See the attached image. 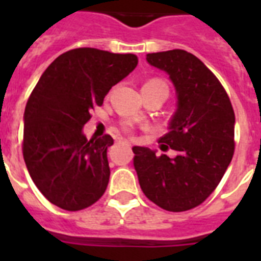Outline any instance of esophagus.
<instances>
[{"instance_id":"1","label":"esophagus","mask_w":261,"mask_h":261,"mask_svg":"<svg viewBox=\"0 0 261 261\" xmlns=\"http://www.w3.org/2000/svg\"><path fill=\"white\" fill-rule=\"evenodd\" d=\"M118 143H123V145H130V142H127V141H124V139H119Z\"/></svg>"}]
</instances>
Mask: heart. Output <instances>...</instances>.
<instances>
[{"label":"heart","mask_w":261,"mask_h":261,"mask_svg":"<svg viewBox=\"0 0 261 261\" xmlns=\"http://www.w3.org/2000/svg\"><path fill=\"white\" fill-rule=\"evenodd\" d=\"M143 87H163V88H165V89H168L167 85H165L163 81H160V80H150V81H147V83L145 84ZM120 128H122L124 133H127V134H130L131 131H133V128H131V124L127 122L122 123V124H120Z\"/></svg>","instance_id":"1"}]
</instances>
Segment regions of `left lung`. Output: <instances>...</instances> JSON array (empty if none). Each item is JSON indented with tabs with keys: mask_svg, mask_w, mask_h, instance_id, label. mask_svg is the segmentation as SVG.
I'll use <instances>...</instances> for the list:
<instances>
[{
	"mask_svg": "<svg viewBox=\"0 0 261 261\" xmlns=\"http://www.w3.org/2000/svg\"><path fill=\"white\" fill-rule=\"evenodd\" d=\"M167 71L177 93V110L161 149L174 159L134 146V168L146 198L164 210L187 211L202 204L223 177L234 154V111L226 90L191 53L169 50L146 55Z\"/></svg>",
	"mask_w": 261,
	"mask_h": 261,
	"instance_id": "1",
	"label": "left lung"
}]
</instances>
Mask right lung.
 <instances>
[{
    "label": "right lung",
    "mask_w": 261,
    "mask_h": 261,
    "mask_svg": "<svg viewBox=\"0 0 261 261\" xmlns=\"http://www.w3.org/2000/svg\"><path fill=\"white\" fill-rule=\"evenodd\" d=\"M138 65L134 54L90 47L59 55L34 88L24 112L22 155L44 198L67 211L92 206L110 180L111 135L87 139L84 124L114 85Z\"/></svg>",
    "instance_id": "obj_1"
}]
</instances>
